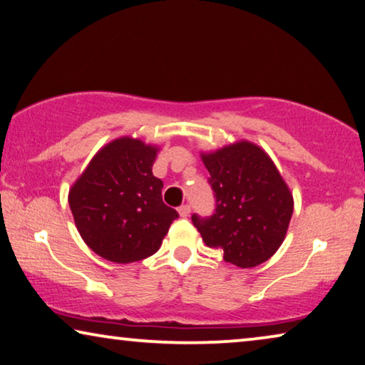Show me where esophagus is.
<instances>
[{
  "label": "esophagus",
  "mask_w": 365,
  "mask_h": 365,
  "mask_svg": "<svg viewBox=\"0 0 365 365\" xmlns=\"http://www.w3.org/2000/svg\"><path fill=\"white\" fill-rule=\"evenodd\" d=\"M190 211H192L190 205H182L180 208H178V215H180L182 217H187L190 215Z\"/></svg>",
  "instance_id": "obj_1"
}]
</instances>
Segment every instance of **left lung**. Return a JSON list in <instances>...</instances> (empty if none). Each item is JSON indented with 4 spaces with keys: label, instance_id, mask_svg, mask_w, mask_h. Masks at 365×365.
I'll return each mask as SVG.
<instances>
[{
    "label": "left lung",
    "instance_id": "obj_1",
    "mask_svg": "<svg viewBox=\"0 0 365 365\" xmlns=\"http://www.w3.org/2000/svg\"><path fill=\"white\" fill-rule=\"evenodd\" d=\"M216 198L215 213L192 216L206 246L241 269L269 260L284 242L293 213V197L264 149L239 140L201 154Z\"/></svg>",
    "mask_w": 365,
    "mask_h": 365
}]
</instances>
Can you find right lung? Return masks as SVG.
<instances>
[{
    "mask_svg": "<svg viewBox=\"0 0 365 365\" xmlns=\"http://www.w3.org/2000/svg\"><path fill=\"white\" fill-rule=\"evenodd\" d=\"M157 150L139 139H114L70 188L77 230L100 257L116 264L149 257L178 217L162 201L164 183L152 173Z\"/></svg>",
    "mask_w": 365,
    "mask_h": 365,
    "instance_id": "1",
    "label": "right lung"
}]
</instances>
